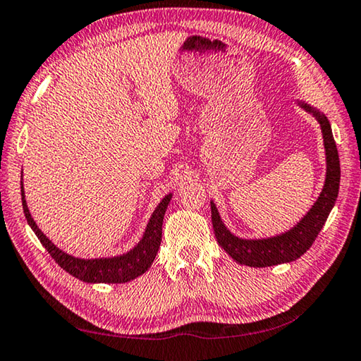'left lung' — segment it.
I'll return each mask as SVG.
<instances>
[{
	"mask_svg": "<svg viewBox=\"0 0 361 361\" xmlns=\"http://www.w3.org/2000/svg\"><path fill=\"white\" fill-rule=\"evenodd\" d=\"M297 104L305 109L307 112H310L318 120L319 127H322L326 152L324 186L322 192H319L317 202L312 205V209L307 212L304 219L297 223L294 228L278 234V236L265 239H243L234 236L225 226V223L221 221L219 209H216L214 201H210L212 225H214L216 243L239 265L265 268L297 260L312 247L318 233L322 231L326 223V219H328L329 212L333 210L336 204L341 183V164L331 123L328 117L323 112H319L318 109L312 107L304 101H297Z\"/></svg>",
	"mask_w": 361,
	"mask_h": 361,
	"instance_id": "obj_1",
	"label": "left lung"
}]
</instances>
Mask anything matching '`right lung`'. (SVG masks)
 <instances>
[{"mask_svg": "<svg viewBox=\"0 0 361 361\" xmlns=\"http://www.w3.org/2000/svg\"><path fill=\"white\" fill-rule=\"evenodd\" d=\"M20 192H22V207H24V214L27 223L30 225L33 233L37 234L39 243L44 245L49 255L56 260L57 265L75 276L80 281L85 283H106V284H118V283H128L131 279L141 276L142 273L149 270L154 259H156L157 250L160 247V241H162V223L165 210L169 207V202L171 201L173 194H167L160 204L152 212L149 221L140 243L135 245L133 249L128 250L122 255L116 257H102V259H78L71 254L64 252L59 247H56L54 243H51L47 238V234L37 226L35 220L32 219L30 212L27 207L24 185L20 181Z\"/></svg>", "mask_w": 361, "mask_h": 361, "instance_id": "right-lung-1", "label": "right lung"}]
</instances>
